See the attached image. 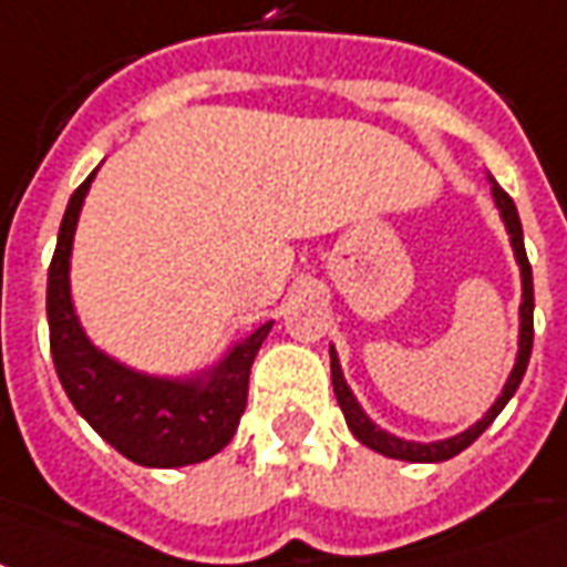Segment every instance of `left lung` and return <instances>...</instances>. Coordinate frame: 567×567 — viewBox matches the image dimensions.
<instances>
[{
    "label": "left lung",
    "instance_id": "1",
    "mask_svg": "<svg viewBox=\"0 0 567 567\" xmlns=\"http://www.w3.org/2000/svg\"><path fill=\"white\" fill-rule=\"evenodd\" d=\"M493 181V177H489ZM493 198L495 208L502 214L504 229L511 235V247H514V259L519 266V280H523V301H519V350H516V362L507 380H504L502 395L495 399L493 408L477 420L474 425H468L465 432H458L453 437H444V441H432V444H420V441H404V437L392 435L386 429H380L374 420H371L362 404L357 402L353 390L347 386L344 371H341V362H338V353L334 347H329V357H332V386H334V399L341 404L344 411L347 429L357 435V441H362L365 447L380 453V456L390 458H402V462H444V458H453L456 453H462L465 447H471L477 437L493 425V420L504 411V404L514 399L516 386L528 369V357H532V341H535V287H532V266H528L526 256V244H523V223H519V214H516L514 198L507 196L498 184L493 181Z\"/></svg>",
    "mask_w": 567,
    "mask_h": 567
}]
</instances>
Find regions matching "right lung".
Masks as SVG:
<instances>
[{
  "label": "right lung",
  "instance_id": "add662e5",
  "mask_svg": "<svg viewBox=\"0 0 567 567\" xmlns=\"http://www.w3.org/2000/svg\"><path fill=\"white\" fill-rule=\"evenodd\" d=\"M96 172L69 198L48 268V326L56 378L69 402L111 447L144 468H184L233 441L247 380L271 320L235 341L220 362L187 378H156L123 365L86 338L72 301V244Z\"/></svg>",
  "mask_w": 567,
  "mask_h": 567
}]
</instances>
